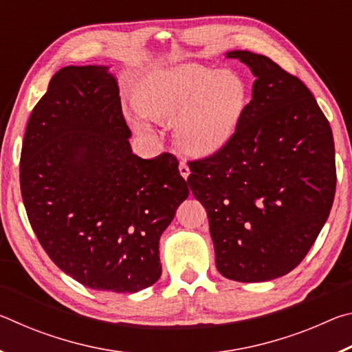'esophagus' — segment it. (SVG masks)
Here are the masks:
<instances>
[{
  "instance_id": "esophagus-1",
  "label": "esophagus",
  "mask_w": 352,
  "mask_h": 352,
  "mask_svg": "<svg viewBox=\"0 0 352 352\" xmlns=\"http://www.w3.org/2000/svg\"><path fill=\"white\" fill-rule=\"evenodd\" d=\"M178 170H180V175L186 180V178L189 177L190 170H189V166L186 164V162H180V166H178Z\"/></svg>"
}]
</instances>
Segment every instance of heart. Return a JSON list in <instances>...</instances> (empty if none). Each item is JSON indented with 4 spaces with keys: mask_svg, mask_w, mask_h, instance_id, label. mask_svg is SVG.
Segmentation results:
<instances>
[{
    "mask_svg": "<svg viewBox=\"0 0 352 352\" xmlns=\"http://www.w3.org/2000/svg\"><path fill=\"white\" fill-rule=\"evenodd\" d=\"M247 104V85L239 76L197 63L160 71L148 77L138 94L142 115L153 121H175L177 144L197 157L217 153L233 141ZM133 127L151 133L141 119H133Z\"/></svg>",
    "mask_w": 352,
    "mask_h": 352,
    "instance_id": "heart-1",
    "label": "heart"
}]
</instances>
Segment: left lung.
<instances>
[{
  "instance_id": "left-lung-1",
  "label": "left lung",
  "mask_w": 352,
  "mask_h": 352,
  "mask_svg": "<svg viewBox=\"0 0 352 352\" xmlns=\"http://www.w3.org/2000/svg\"><path fill=\"white\" fill-rule=\"evenodd\" d=\"M252 69V100L233 141L190 162L188 184L205 206L220 275L262 283L305 259L336 195V151L314 94L272 58L230 51Z\"/></svg>"
}]
</instances>
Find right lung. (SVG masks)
<instances>
[{"label": "right lung", "instance_id": "obj_1", "mask_svg": "<svg viewBox=\"0 0 352 352\" xmlns=\"http://www.w3.org/2000/svg\"><path fill=\"white\" fill-rule=\"evenodd\" d=\"M116 77L65 67L28 121L20 186L52 262L94 290L135 294L158 281L160 237L189 189L174 155L132 152Z\"/></svg>", "mask_w": 352, "mask_h": 352}]
</instances>
